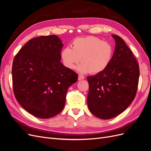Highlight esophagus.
Wrapping results in <instances>:
<instances>
[{
  "instance_id": "34e87169",
  "label": "esophagus",
  "mask_w": 151,
  "mask_h": 151,
  "mask_svg": "<svg viewBox=\"0 0 151 151\" xmlns=\"http://www.w3.org/2000/svg\"><path fill=\"white\" fill-rule=\"evenodd\" d=\"M83 79H85V76H84L81 75H78V80H83Z\"/></svg>"
}]
</instances>
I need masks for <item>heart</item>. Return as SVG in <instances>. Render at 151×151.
<instances>
[{
  "label": "heart",
  "mask_w": 151,
  "mask_h": 151,
  "mask_svg": "<svg viewBox=\"0 0 151 151\" xmlns=\"http://www.w3.org/2000/svg\"><path fill=\"white\" fill-rule=\"evenodd\" d=\"M71 47L67 46L61 52L64 65L69 69H75L77 65L81 72L96 75L107 68L112 60L114 48L110 43L95 36L75 39Z\"/></svg>",
  "instance_id": "b5f03b06"
}]
</instances>
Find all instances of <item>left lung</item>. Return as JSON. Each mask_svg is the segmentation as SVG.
Returning a JSON list of instances; mask_svg holds the SVG:
<instances>
[{"label": "left lung", "instance_id": "obj_1", "mask_svg": "<svg viewBox=\"0 0 151 151\" xmlns=\"http://www.w3.org/2000/svg\"><path fill=\"white\" fill-rule=\"evenodd\" d=\"M112 37L116 46L110 65L101 73L87 77L88 109L101 119H110L123 112L134 100L139 84L137 60L122 39Z\"/></svg>", "mask_w": 151, "mask_h": 151}]
</instances>
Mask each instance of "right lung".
Returning a JSON list of instances; mask_svg holds the SVG:
<instances>
[{
    "instance_id": "obj_1",
    "label": "right lung",
    "mask_w": 151,
    "mask_h": 151,
    "mask_svg": "<svg viewBox=\"0 0 151 151\" xmlns=\"http://www.w3.org/2000/svg\"><path fill=\"white\" fill-rule=\"evenodd\" d=\"M63 46L56 35L35 37L14 58V95L22 107L36 117L49 119L60 113L68 89L78 80L77 73L60 61Z\"/></svg>"
}]
</instances>
